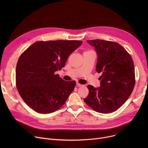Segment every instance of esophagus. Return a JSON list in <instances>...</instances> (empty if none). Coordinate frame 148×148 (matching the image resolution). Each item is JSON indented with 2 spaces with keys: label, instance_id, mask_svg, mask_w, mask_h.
<instances>
[{
  "label": "esophagus",
  "instance_id": "obj_1",
  "mask_svg": "<svg viewBox=\"0 0 148 148\" xmlns=\"http://www.w3.org/2000/svg\"><path fill=\"white\" fill-rule=\"evenodd\" d=\"M76 86H78V87H82V86H83V84H80V83H76Z\"/></svg>",
  "mask_w": 148,
  "mask_h": 148
}]
</instances>
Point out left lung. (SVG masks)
I'll list each match as a JSON object with an SVG mask.
<instances>
[{"instance_id": "1", "label": "left lung", "mask_w": 148, "mask_h": 148, "mask_svg": "<svg viewBox=\"0 0 148 148\" xmlns=\"http://www.w3.org/2000/svg\"><path fill=\"white\" fill-rule=\"evenodd\" d=\"M97 54L96 71L101 73L100 87L88 85L84 101L95 111L109 113L116 111L128 99L135 85L133 60L117 42L101 40H87Z\"/></svg>"}]
</instances>
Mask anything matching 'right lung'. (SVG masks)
I'll list each match as a JSON object with an SVG mask.
<instances>
[{"mask_svg":"<svg viewBox=\"0 0 148 148\" xmlns=\"http://www.w3.org/2000/svg\"><path fill=\"white\" fill-rule=\"evenodd\" d=\"M79 41H38L20 56L16 66V86L23 101L40 113H50L63 106L75 82H66L56 71L82 45Z\"/></svg>","mask_w":148,"mask_h":148,"instance_id":"1","label":"right lung"}]
</instances>
